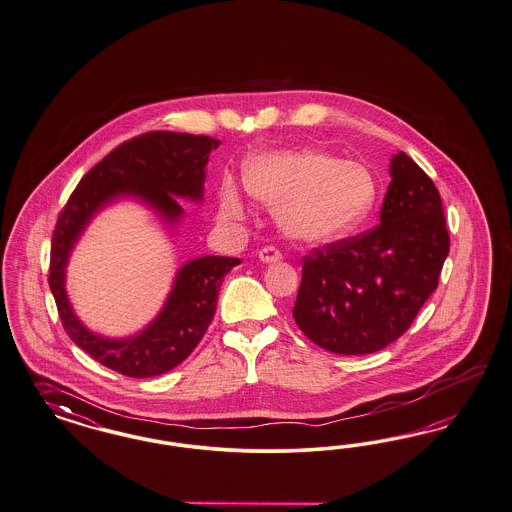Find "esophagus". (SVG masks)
<instances>
[{
    "mask_svg": "<svg viewBox=\"0 0 512 512\" xmlns=\"http://www.w3.org/2000/svg\"><path fill=\"white\" fill-rule=\"evenodd\" d=\"M259 261H261V263H265V265L280 263V261H282V253H280L276 247H263V249L259 251Z\"/></svg>",
    "mask_w": 512,
    "mask_h": 512,
    "instance_id": "obj_1",
    "label": "esophagus"
}]
</instances>
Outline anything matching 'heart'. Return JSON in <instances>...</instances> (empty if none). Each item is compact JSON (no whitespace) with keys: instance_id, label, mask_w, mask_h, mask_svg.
Instances as JSON below:
<instances>
[{"instance_id":"obj_1","label":"heart","mask_w":512,"mask_h":512,"mask_svg":"<svg viewBox=\"0 0 512 512\" xmlns=\"http://www.w3.org/2000/svg\"><path fill=\"white\" fill-rule=\"evenodd\" d=\"M247 193L276 208L280 229L306 244H331L357 229L376 202V179L357 160L336 159L321 149L270 151L249 160ZM219 210L240 219L246 208L238 185L225 179Z\"/></svg>"}]
</instances>
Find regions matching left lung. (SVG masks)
<instances>
[{
    "instance_id": "8db88e82",
    "label": "left lung",
    "mask_w": 512,
    "mask_h": 512,
    "mask_svg": "<svg viewBox=\"0 0 512 512\" xmlns=\"http://www.w3.org/2000/svg\"><path fill=\"white\" fill-rule=\"evenodd\" d=\"M380 225L304 257L293 308L300 331L338 355L378 352L405 333L437 289L450 251L441 194L399 151Z\"/></svg>"
}]
</instances>
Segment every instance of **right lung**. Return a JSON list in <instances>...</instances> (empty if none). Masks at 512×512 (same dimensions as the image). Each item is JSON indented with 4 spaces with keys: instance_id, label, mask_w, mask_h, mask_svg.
Segmentation results:
<instances>
[{
    "instance_id": "add662e5",
    "label": "right lung",
    "mask_w": 512,
    "mask_h": 512,
    "mask_svg": "<svg viewBox=\"0 0 512 512\" xmlns=\"http://www.w3.org/2000/svg\"><path fill=\"white\" fill-rule=\"evenodd\" d=\"M219 145L208 136L179 132H147L124 141L79 181L58 217L49 272L58 314L71 340L111 371L149 378L187 359L212 323L223 278L242 261L204 255L179 266L159 314L138 333L119 338L92 331L75 314L66 289L71 253L94 217L121 200L138 202L174 234L185 219L177 198L202 204L206 166Z\"/></svg>"
}]
</instances>
